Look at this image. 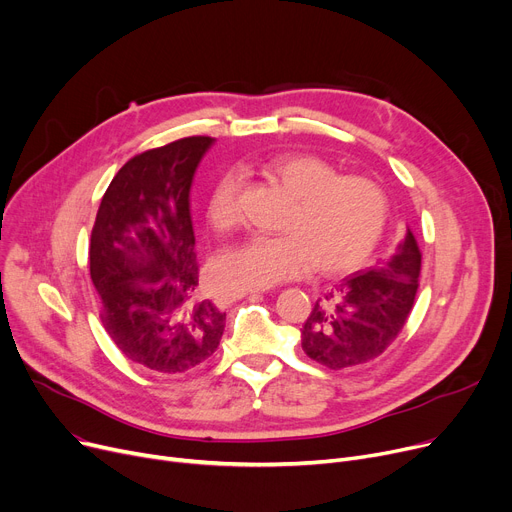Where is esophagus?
<instances>
[{
    "instance_id": "esophagus-1",
    "label": "esophagus",
    "mask_w": 512,
    "mask_h": 512,
    "mask_svg": "<svg viewBox=\"0 0 512 512\" xmlns=\"http://www.w3.org/2000/svg\"><path fill=\"white\" fill-rule=\"evenodd\" d=\"M258 291H248V289H239V291H221L217 297H215V304L219 308H229L231 304L239 302V299H244L248 295H256Z\"/></svg>"
}]
</instances>
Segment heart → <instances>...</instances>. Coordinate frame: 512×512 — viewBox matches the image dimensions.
<instances>
[{
    "label": "heart",
    "mask_w": 512,
    "mask_h": 512,
    "mask_svg": "<svg viewBox=\"0 0 512 512\" xmlns=\"http://www.w3.org/2000/svg\"><path fill=\"white\" fill-rule=\"evenodd\" d=\"M293 204L279 235H252L225 248L213 262V279L223 289H268L306 275L318 264L320 273L339 275L362 266L378 246L388 219V196L376 179L343 173L308 153H283L260 165ZM242 177L225 171L210 190L206 213L219 231L242 221L239 208Z\"/></svg>",
    "instance_id": "heart-1"
}]
</instances>
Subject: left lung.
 <instances>
[{
  "instance_id": "left-lung-1",
  "label": "left lung",
  "mask_w": 512,
  "mask_h": 512,
  "mask_svg": "<svg viewBox=\"0 0 512 512\" xmlns=\"http://www.w3.org/2000/svg\"><path fill=\"white\" fill-rule=\"evenodd\" d=\"M413 233L382 266L347 277L318 299L302 328V349L328 370H347L380 357L403 330L419 287Z\"/></svg>"
}]
</instances>
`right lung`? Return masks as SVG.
<instances>
[{"label":"right lung","mask_w":512,"mask_h":512,"mask_svg":"<svg viewBox=\"0 0 512 512\" xmlns=\"http://www.w3.org/2000/svg\"><path fill=\"white\" fill-rule=\"evenodd\" d=\"M210 136L144 150L115 173L90 233L101 322L130 362L188 372L213 355L225 314L198 291L190 188Z\"/></svg>","instance_id":"add662e5"}]
</instances>
